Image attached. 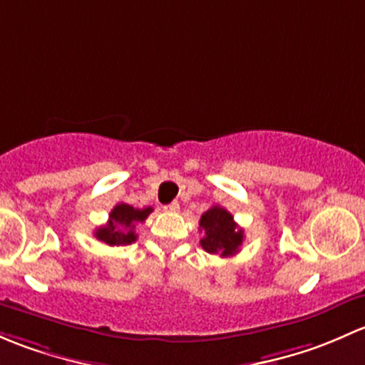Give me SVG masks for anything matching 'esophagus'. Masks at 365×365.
<instances>
[{"instance_id": "34e87169", "label": "esophagus", "mask_w": 365, "mask_h": 365, "mask_svg": "<svg viewBox=\"0 0 365 365\" xmlns=\"http://www.w3.org/2000/svg\"><path fill=\"white\" fill-rule=\"evenodd\" d=\"M163 209L167 210V212H179V204H178V202H172V204L165 205Z\"/></svg>"}]
</instances>
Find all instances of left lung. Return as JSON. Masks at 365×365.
<instances>
[{
  "instance_id": "8db88e82",
  "label": "left lung",
  "mask_w": 365,
  "mask_h": 365,
  "mask_svg": "<svg viewBox=\"0 0 365 365\" xmlns=\"http://www.w3.org/2000/svg\"><path fill=\"white\" fill-rule=\"evenodd\" d=\"M200 228L205 232L200 239L202 247L210 255L232 257L244 240V230L234 221V216L220 205H212L200 217Z\"/></svg>"
}]
</instances>
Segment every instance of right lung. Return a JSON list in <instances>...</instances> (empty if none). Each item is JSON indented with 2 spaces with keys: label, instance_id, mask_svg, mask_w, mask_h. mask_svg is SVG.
<instances>
[{
  "label": "right lung",
  "instance_id": "add662e5",
  "mask_svg": "<svg viewBox=\"0 0 365 365\" xmlns=\"http://www.w3.org/2000/svg\"><path fill=\"white\" fill-rule=\"evenodd\" d=\"M153 212V207L135 209L128 204H118L108 214V221L103 227L96 228L95 237L108 246H126L137 240L135 227L145 221Z\"/></svg>",
  "mask_w": 365,
  "mask_h": 365
}]
</instances>
